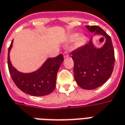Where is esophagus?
<instances>
[{"instance_id":"obj_1","label":"esophagus","mask_w":125,"mask_h":125,"mask_svg":"<svg viewBox=\"0 0 125 125\" xmlns=\"http://www.w3.org/2000/svg\"><path fill=\"white\" fill-rule=\"evenodd\" d=\"M69 56V53L68 52H64V53H63V57H68Z\"/></svg>"}]
</instances>
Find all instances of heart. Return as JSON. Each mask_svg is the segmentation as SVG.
<instances>
[{
    "label": "heart",
    "instance_id": "b5f03b06",
    "mask_svg": "<svg viewBox=\"0 0 125 125\" xmlns=\"http://www.w3.org/2000/svg\"><path fill=\"white\" fill-rule=\"evenodd\" d=\"M74 45L76 48L81 47L83 46L85 42H86V37L84 35H79L78 33H73L68 36L67 41L68 42H72L74 41Z\"/></svg>",
    "mask_w": 125,
    "mask_h": 125
}]
</instances>
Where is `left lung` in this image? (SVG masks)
Returning <instances> with one entry per match:
<instances>
[{
    "label": "left lung",
    "instance_id": "obj_1",
    "mask_svg": "<svg viewBox=\"0 0 125 125\" xmlns=\"http://www.w3.org/2000/svg\"><path fill=\"white\" fill-rule=\"evenodd\" d=\"M94 36H103L105 41L102 47H96L93 38L89 43L72 53L74 75L78 85L84 89H95L110 77L114 65V51L111 38L97 26H86Z\"/></svg>",
    "mask_w": 125,
    "mask_h": 125
}]
</instances>
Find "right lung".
Masks as SVG:
<instances>
[{"label": "right lung", "mask_w": 125, "mask_h": 125, "mask_svg": "<svg viewBox=\"0 0 125 125\" xmlns=\"http://www.w3.org/2000/svg\"><path fill=\"white\" fill-rule=\"evenodd\" d=\"M13 40L8 50V67L13 81L21 91L33 96H44L52 93L55 88L57 72L63 61L62 54L48 58L39 68L30 73H23L14 68L10 60V51Z\"/></svg>", "instance_id": "add662e5"}]
</instances>
